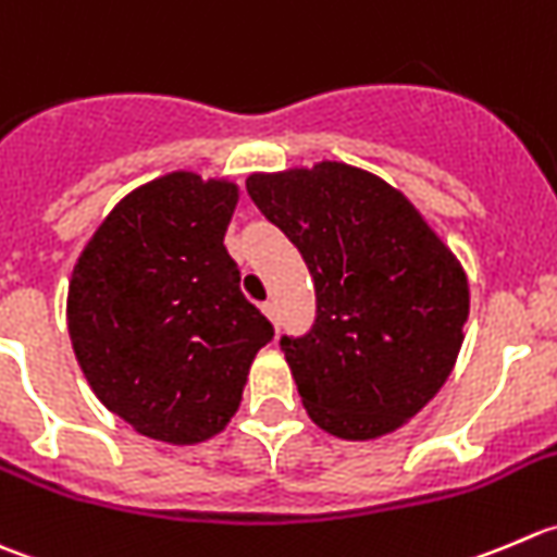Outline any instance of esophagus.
<instances>
[{
    "mask_svg": "<svg viewBox=\"0 0 557 557\" xmlns=\"http://www.w3.org/2000/svg\"><path fill=\"white\" fill-rule=\"evenodd\" d=\"M262 311H265V317L271 319L273 324H276V330H278V306L273 300H268L265 306H262Z\"/></svg>",
    "mask_w": 557,
    "mask_h": 557,
    "instance_id": "obj_1",
    "label": "esophagus"
}]
</instances>
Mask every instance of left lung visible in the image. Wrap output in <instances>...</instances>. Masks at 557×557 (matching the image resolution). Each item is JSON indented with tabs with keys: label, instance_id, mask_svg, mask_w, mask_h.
<instances>
[{
	"label": "left lung",
	"instance_id": "1",
	"mask_svg": "<svg viewBox=\"0 0 557 557\" xmlns=\"http://www.w3.org/2000/svg\"><path fill=\"white\" fill-rule=\"evenodd\" d=\"M246 191L313 278L311 330L278 341L308 417L349 442L393 433L458 360L460 262L400 191L349 164L251 175Z\"/></svg>",
	"mask_w": 557,
	"mask_h": 557
}]
</instances>
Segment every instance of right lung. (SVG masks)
Wrapping results in <instances>:
<instances>
[{"label":"right lung","instance_id":"add662e5","mask_svg":"<svg viewBox=\"0 0 557 557\" xmlns=\"http://www.w3.org/2000/svg\"><path fill=\"white\" fill-rule=\"evenodd\" d=\"M238 189L170 173L132 191L75 265L67 322L97 398L137 433L197 444L235 414L273 324L224 249Z\"/></svg>","mask_w":557,"mask_h":557}]
</instances>
